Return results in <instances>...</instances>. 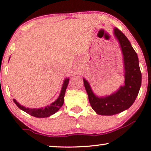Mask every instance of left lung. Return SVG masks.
Here are the masks:
<instances>
[{
  "label": "left lung",
  "mask_w": 151,
  "mask_h": 151,
  "mask_svg": "<svg viewBox=\"0 0 151 151\" xmlns=\"http://www.w3.org/2000/svg\"><path fill=\"white\" fill-rule=\"evenodd\" d=\"M114 34L120 42L124 57V85L111 95L98 97L92 92L86 80L83 79L91 106L99 115H113L129 109L138 95L141 85V73L137 52L118 28L114 29Z\"/></svg>",
  "instance_id": "left-lung-1"
}]
</instances>
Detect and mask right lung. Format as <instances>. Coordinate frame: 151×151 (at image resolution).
Masks as SVG:
<instances>
[{"label": "right lung", "mask_w": 151, "mask_h": 151, "mask_svg": "<svg viewBox=\"0 0 151 151\" xmlns=\"http://www.w3.org/2000/svg\"><path fill=\"white\" fill-rule=\"evenodd\" d=\"M68 82H69V79L66 78L63 84L62 89H61L60 95L57 99V100L53 103H52L50 106L45 108H41V109H29V108H26L24 106L20 105L15 99H13L14 103L20 109L24 111L28 114L32 115V116L36 117V118H46V117H49L50 115H53L64 104V95L65 92H66V87L68 86Z\"/></svg>", "instance_id": "obj_1"}]
</instances>
